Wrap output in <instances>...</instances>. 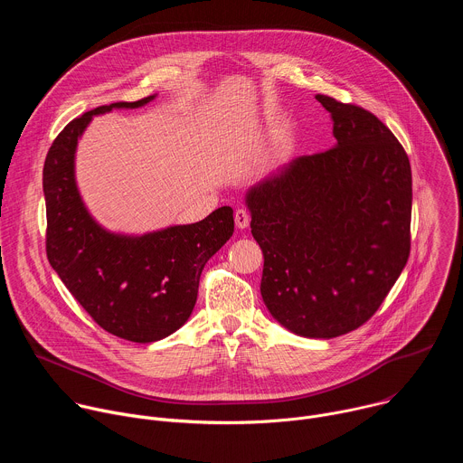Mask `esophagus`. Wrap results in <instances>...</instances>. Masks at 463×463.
<instances>
[{
	"label": "esophagus",
	"mask_w": 463,
	"mask_h": 463,
	"mask_svg": "<svg viewBox=\"0 0 463 463\" xmlns=\"http://www.w3.org/2000/svg\"><path fill=\"white\" fill-rule=\"evenodd\" d=\"M234 222H236V227L238 229H247L249 223H250V214L247 209H238L234 213Z\"/></svg>",
	"instance_id": "esophagus-1"
}]
</instances>
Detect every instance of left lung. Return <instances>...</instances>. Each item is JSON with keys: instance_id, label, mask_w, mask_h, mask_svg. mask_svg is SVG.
Listing matches in <instances>:
<instances>
[{"instance_id": "1", "label": "left lung", "mask_w": 463, "mask_h": 463, "mask_svg": "<svg viewBox=\"0 0 463 463\" xmlns=\"http://www.w3.org/2000/svg\"><path fill=\"white\" fill-rule=\"evenodd\" d=\"M315 99L332 115L337 145L293 159L245 203L269 313L297 335L332 339L363 326L407 266L412 172L373 113Z\"/></svg>"}]
</instances>
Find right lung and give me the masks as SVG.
I'll return each instance as SVG.
<instances>
[{"label": "right lung", "mask_w": 463, "mask_h": 463, "mask_svg": "<svg viewBox=\"0 0 463 463\" xmlns=\"http://www.w3.org/2000/svg\"><path fill=\"white\" fill-rule=\"evenodd\" d=\"M154 97L99 106L71 120L52 141L43 165L49 263L102 329L131 343L161 341L188 320L205 263L234 232L231 207L197 223L143 236L109 232L84 207L75 152L93 115L141 108Z\"/></svg>", "instance_id": "obj_1"}]
</instances>
